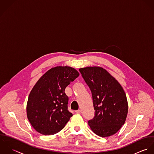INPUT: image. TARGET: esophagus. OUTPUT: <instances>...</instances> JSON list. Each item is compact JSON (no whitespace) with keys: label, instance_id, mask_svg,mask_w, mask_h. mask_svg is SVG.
I'll return each mask as SVG.
<instances>
[{"label":"esophagus","instance_id":"esophagus-1","mask_svg":"<svg viewBox=\"0 0 154 154\" xmlns=\"http://www.w3.org/2000/svg\"><path fill=\"white\" fill-rule=\"evenodd\" d=\"M75 112L77 114H80V113H81V110H80V109H79V110H76Z\"/></svg>","mask_w":154,"mask_h":154}]
</instances>
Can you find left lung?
<instances>
[{
  "mask_svg": "<svg viewBox=\"0 0 154 154\" xmlns=\"http://www.w3.org/2000/svg\"><path fill=\"white\" fill-rule=\"evenodd\" d=\"M92 94L94 117L88 122L93 132L100 137L116 134L124 125L128 112L126 94L118 81L99 66L80 68Z\"/></svg>",
  "mask_w": 154,
  "mask_h": 154,
  "instance_id": "8db88e82",
  "label": "left lung"
}]
</instances>
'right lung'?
<instances>
[{
	"mask_svg": "<svg viewBox=\"0 0 154 154\" xmlns=\"http://www.w3.org/2000/svg\"><path fill=\"white\" fill-rule=\"evenodd\" d=\"M79 76L74 68H52L44 74L30 93L27 116L32 127L44 135L54 134L65 127L72 114L68 110V97L65 89Z\"/></svg>",
	"mask_w": 154,
	"mask_h": 154,
	"instance_id": "obj_1",
	"label": "right lung"
}]
</instances>
